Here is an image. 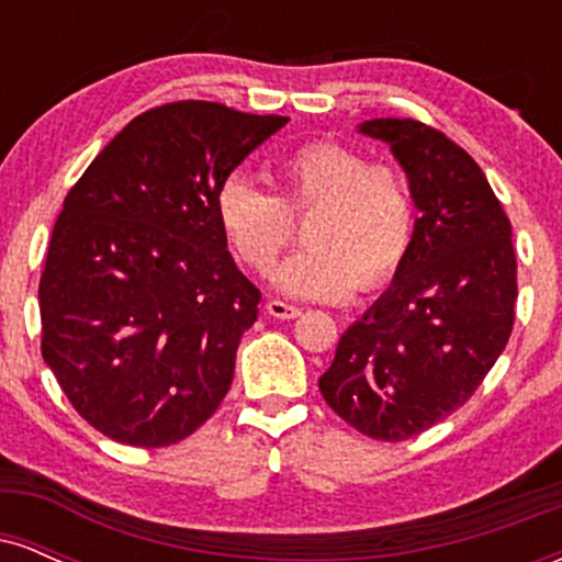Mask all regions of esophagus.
<instances>
[{"label":"esophagus","instance_id":"1","mask_svg":"<svg viewBox=\"0 0 562 562\" xmlns=\"http://www.w3.org/2000/svg\"><path fill=\"white\" fill-rule=\"evenodd\" d=\"M267 312H269V317H274V319H295L301 314V308L293 306V303H288V301L272 299L267 303Z\"/></svg>","mask_w":562,"mask_h":562}]
</instances>
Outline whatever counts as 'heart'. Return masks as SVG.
I'll use <instances>...</instances> for the list:
<instances>
[{"label": "heart", "instance_id": "heart-1", "mask_svg": "<svg viewBox=\"0 0 562 562\" xmlns=\"http://www.w3.org/2000/svg\"><path fill=\"white\" fill-rule=\"evenodd\" d=\"M277 195L243 173L216 187L218 227L245 267L269 274L295 237V216H308V248L277 269L282 293L344 301L357 288L375 290L402 272L415 248L417 211L396 166L370 164L362 150L335 139L295 147L277 164Z\"/></svg>", "mask_w": 562, "mask_h": 562}]
</instances>
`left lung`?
<instances>
[{
    "instance_id": "8db88e82",
    "label": "left lung",
    "mask_w": 562,
    "mask_h": 562,
    "mask_svg": "<svg viewBox=\"0 0 562 562\" xmlns=\"http://www.w3.org/2000/svg\"><path fill=\"white\" fill-rule=\"evenodd\" d=\"M417 211L415 248L362 319L340 335L319 391L340 420L406 441L447 420L505 351L515 322L513 227L481 166L415 119H372Z\"/></svg>"
}]
</instances>
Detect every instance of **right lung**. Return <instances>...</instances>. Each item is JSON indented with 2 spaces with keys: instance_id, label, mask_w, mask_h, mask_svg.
Returning a JSON list of instances; mask_svg holds the SVG:
<instances>
[{
  "instance_id": "right-lung-1",
  "label": "right lung",
  "mask_w": 562,
  "mask_h": 562,
  "mask_svg": "<svg viewBox=\"0 0 562 562\" xmlns=\"http://www.w3.org/2000/svg\"><path fill=\"white\" fill-rule=\"evenodd\" d=\"M285 115L179 100L139 113L70 187L38 280L42 357L108 438L169 447L227 396L261 290L214 195Z\"/></svg>"
}]
</instances>
